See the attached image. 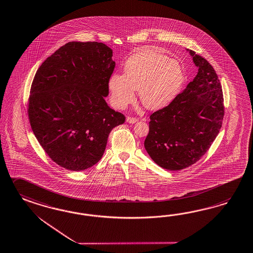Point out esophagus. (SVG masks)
Segmentation results:
<instances>
[{
	"instance_id": "34e87169",
	"label": "esophagus",
	"mask_w": 253,
	"mask_h": 253,
	"mask_svg": "<svg viewBox=\"0 0 253 253\" xmlns=\"http://www.w3.org/2000/svg\"><path fill=\"white\" fill-rule=\"evenodd\" d=\"M136 121H137L136 117H127V118H126V122L130 124L136 123Z\"/></svg>"
}]
</instances>
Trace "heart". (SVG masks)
Returning a JSON list of instances; mask_svg holds the SVG:
<instances>
[{
	"label": "heart",
	"mask_w": 253,
	"mask_h": 253,
	"mask_svg": "<svg viewBox=\"0 0 253 253\" xmlns=\"http://www.w3.org/2000/svg\"><path fill=\"white\" fill-rule=\"evenodd\" d=\"M124 72L113 74L108 84L112 102L120 109L135 100V90L145 107L160 109L174 99L184 79L178 61L151 49L130 57Z\"/></svg>",
	"instance_id": "b5f03b06"
}]
</instances>
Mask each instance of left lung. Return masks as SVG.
<instances>
[{
	"mask_svg": "<svg viewBox=\"0 0 253 253\" xmlns=\"http://www.w3.org/2000/svg\"><path fill=\"white\" fill-rule=\"evenodd\" d=\"M198 72L171 101L150 115L145 149L163 169L179 170L198 162L219 133L225 114L220 82L205 58L189 50Z\"/></svg>",
	"mask_w": 253,
	"mask_h": 253,
	"instance_id": "left-lung-1",
	"label": "left lung"
}]
</instances>
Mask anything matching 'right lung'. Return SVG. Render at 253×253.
Returning <instances> with one entry per match:
<instances>
[{"label": "right lung", "mask_w": 253, "mask_h": 253, "mask_svg": "<svg viewBox=\"0 0 253 253\" xmlns=\"http://www.w3.org/2000/svg\"><path fill=\"white\" fill-rule=\"evenodd\" d=\"M104 43L69 42L40 65L27 115L45 153L70 170H84L104 155L111 130L126 117L104 101L115 69Z\"/></svg>", "instance_id": "add662e5"}]
</instances>
